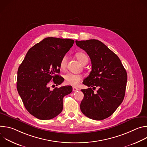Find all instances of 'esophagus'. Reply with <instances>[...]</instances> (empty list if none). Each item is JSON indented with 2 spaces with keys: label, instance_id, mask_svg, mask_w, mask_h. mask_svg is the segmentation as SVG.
<instances>
[{
  "label": "esophagus",
  "instance_id": "esophagus-1",
  "mask_svg": "<svg viewBox=\"0 0 147 147\" xmlns=\"http://www.w3.org/2000/svg\"><path fill=\"white\" fill-rule=\"evenodd\" d=\"M78 90H79L78 88H76V87H73V91L74 92L77 91H78Z\"/></svg>",
  "mask_w": 147,
  "mask_h": 147
}]
</instances>
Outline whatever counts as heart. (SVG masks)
Masks as SVG:
<instances>
[{
	"mask_svg": "<svg viewBox=\"0 0 147 147\" xmlns=\"http://www.w3.org/2000/svg\"><path fill=\"white\" fill-rule=\"evenodd\" d=\"M76 56L78 60L81 63L82 65H84L85 63L87 62L88 61V58L87 56L82 52H78L76 54ZM67 56L66 55L63 57L60 61V68L61 70H65L67 64ZM64 78L65 80V81L67 84L73 86H77L78 84L80 82V81L82 79V76L80 74H73L71 73H67L64 76Z\"/></svg>",
	"mask_w": 147,
	"mask_h": 147,
	"instance_id": "heart-1",
	"label": "heart"
}]
</instances>
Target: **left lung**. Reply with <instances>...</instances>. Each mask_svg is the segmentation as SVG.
<instances>
[{"label":"left lung","instance_id":"left-lung-1","mask_svg":"<svg viewBox=\"0 0 147 147\" xmlns=\"http://www.w3.org/2000/svg\"><path fill=\"white\" fill-rule=\"evenodd\" d=\"M77 47L90 57L92 70L83 81L88 89L80 104L82 113L95 120L111 116L123 100L127 75L119 57L102 42L96 39L76 40ZM95 86L99 89L95 93ZM92 87V90L91 88Z\"/></svg>","mask_w":147,"mask_h":147}]
</instances>
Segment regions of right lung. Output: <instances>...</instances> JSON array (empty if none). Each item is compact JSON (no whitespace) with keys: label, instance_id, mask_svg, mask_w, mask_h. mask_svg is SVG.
Masks as SVG:
<instances>
[{"label":"right lung","instance_id":"1","mask_svg":"<svg viewBox=\"0 0 147 147\" xmlns=\"http://www.w3.org/2000/svg\"><path fill=\"white\" fill-rule=\"evenodd\" d=\"M70 39L48 37L29 49L17 71V89L28 112L40 120H49L63 110V99L72 92L70 86L51 90L63 82L59 76L61 59L73 45ZM51 81V82L50 81Z\"/></svg>","mask_w":147,"mask_h":147}]
</instances>
